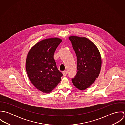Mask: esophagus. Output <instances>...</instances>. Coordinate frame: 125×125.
<instances>
[{
	"instance_id": "34e87169",
	"label": "esophagus",
	"mask_w": 125,
	"mask_h": 125,
	"mask_svg": "<svg viewBox=\"0 0 125 125\" xmlns=\"http://www.w3.org/2000/svg\"><path fill=\"white\" fill-rule=\"evenodd\" d=\"M62 73H63V76H66V75H67V71H63L62 72Z\"/></svg>"
}]
</instances>
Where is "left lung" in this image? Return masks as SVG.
Returning <instances> with one entry per match:
<instances>
[{
	"label": "left lung",
	"instance_id": "1",
	"mask_svg": "<svg viewBox=\"0 0 125 125\" xmlns=\"http://www.w3.org/2000/svg\"><path fill=\"white\" fill-rule=\"evenodd\" d=\"M69 39L77 57V73L72 81L76 88L84 90L99 76L102 66L101 54L96 45L87 38L71 36Z\"/></svg>",
	"mask_w": 125,
	"mask_h": 125
}]
</instances>
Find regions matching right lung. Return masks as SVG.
I'll use <instances>...</instances> for the list:
<instances>
[{"mask_svg": "<svg viewBox=\"0 0 125 125\" xmlns=\"http://www.w3.org/2000/svg\"><path fill=\"white\" fill-rule=\"evenodd\" d=\"M62 39L55 37L42 40L29 51L26 60L28 77L37 89L49 93L61 80L62 73L58 69L54 54Z\"/></svg>", "mask_w": 125, "mask_h": 125, "instance_id": "add662e5", "label": "right lung"}]
</instances>
